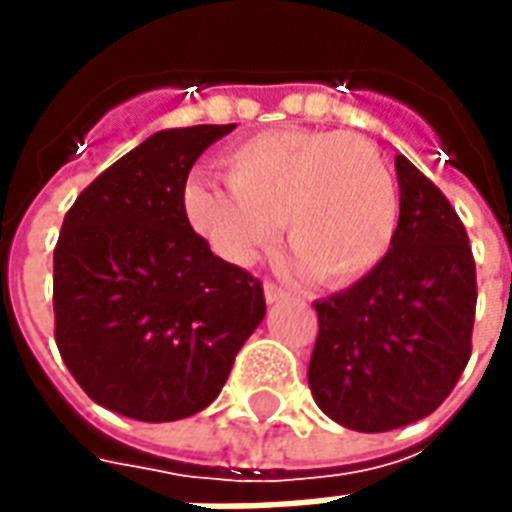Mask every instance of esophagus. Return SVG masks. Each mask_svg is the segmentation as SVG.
I'll return each mask as SVG.
<instances>
[{"instance_id": "34e87169", "label": "esophagus", "mask_w": 512, "mask_h": 512, "mask_svg": "<svg viewBox=\"0 0 512 512\" xmlns=\"http://www.w3.org/2000/svg\"><path fill=\"white\" fill-rule=\"evenodd\" d=\"M263 293H266V301L268 304H274V301H282V299H288L290 293L282 285H277V282H271V279H266L263 282Z\"/></svg>"}]
</instances>
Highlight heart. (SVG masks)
Returning <instances> with one entry per match:
<instances>
[{"mask_svg": "<svg viewBox=\"0 0 512 512\" xmlns=\"http://www.w3.org/2000/svg\"><path fill=\"white\" fill-rule=\"evenodd\" d=\"M224 183L191 178L183 213L227 263L246 266L285 227V244L318 285H351L384 260L397 189L367 136L271 128L222 153Z\"/></svg>", "mask_w": 512, "mask_h": 512, "instance_id": "heart-1", "label": "heart"}]
</instances>
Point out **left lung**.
<instances>
[{"label": "left lung", "instance_id": "obj_1", "mask_svg": "<svg viewBox=\"0 0 512 512\" xmlns=\"http://www.w3.org/2000/svg\"><path fill=\"white\" fill-rule=\"evenodd\" d=\"M395 169L400 219L389 252L356 285L315 301L312 397L359 433L433 414L472 356L477 271L466 227L406 156Z\"/></svg>", "mask_w": 512, "mask_h": 512}]
</instances>
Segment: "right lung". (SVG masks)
I'll return each mask as SVG.
<instances>
[{"label": "right lung", "instance_id": "right-lung-1", "mask_svg": "<svg viewBox=\"0 0 512 512\" xmlns=\"http://www.w3.org/2000/svg\"><path fill=\"white\" fill-rule=\"evenodd\" d=\"M227 126L169 128L106 167L54 246V340L90 400L139 422L222 392L266 315L263 282L213 255L183 213L194 161Z\"/></svg>", "mask_w": 512, "mask_h": 512}]
</instances>
